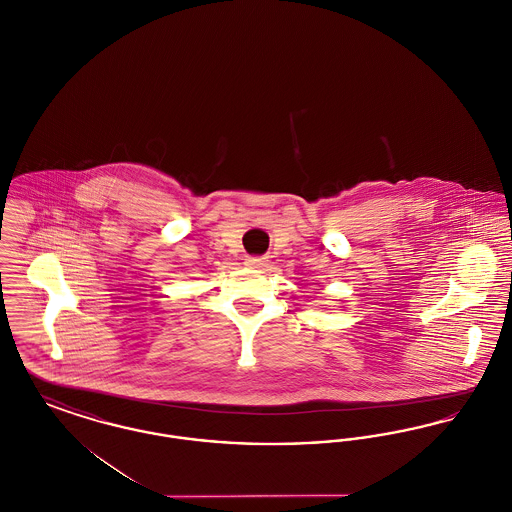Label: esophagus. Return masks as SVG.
I'll list each match as a JSON object with an SVG mask.
<instances>
[{
	"mask_svg": "<svg viewBox=\"0 0 512 512\" xmlns=\"http://www.w3.org/2000/svg\"><path fill=\"white\" fill-rule=\"evenodd\" d=\"M247 267L261 268L267 265V257H247L245 259Z\"/></svg>",
	"mask_w": 512,
	"mask_h": 512,
	"instance_id": "obj_1",
	"label": "esophagus"
}]
</instances>
